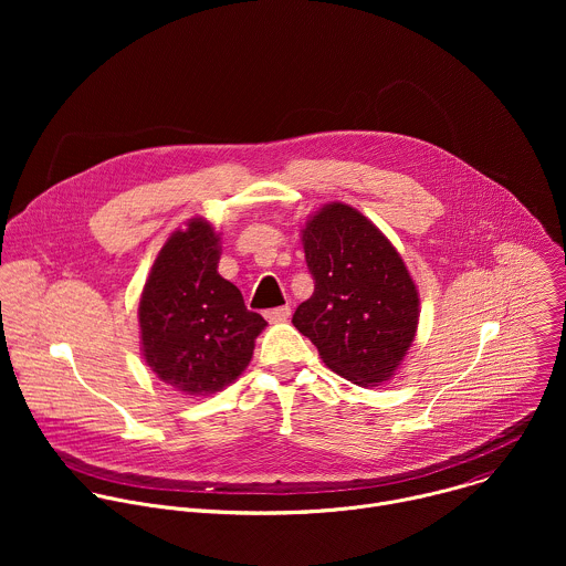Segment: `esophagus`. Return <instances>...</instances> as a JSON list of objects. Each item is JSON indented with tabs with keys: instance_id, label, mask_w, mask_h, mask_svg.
<instances>
[{
	"instance_id": "34e87169",
	"label": "esophagus",
	"mask_w": 566,
	"mask_h": 566,
	"mask_svg": "<svg viewBox=\"0 0 566 566\" xmlns=\"http://www.w3.org/2000/svg\"><path fill=\"white\" fill-rule=\"evenodd\" d=\"M264 315H266L269 322H284V319L291 317V306L284 304V306H277V308H269Z\"/></svg>"
}]
</instances>
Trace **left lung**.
I'll list each match as a JSON object with an SVG mask.
<instances>
[{
	"mask_svg": "<svg viewBox=\"0 0 566 566\" xmlns=\"http://www.w3.org/2000/svg\"><path fill=\"white\" fill-rule=\"evenodd\" d=\"M313 295L293 313L332 371L376 387L417 336L419 291L391 241L356 208L327 203L302 228Z\"/></svg>",
	"mask_w": 566,
	"mask_h": 566,
	"instance_id": "8db88e82",
	"label": "left lung"
}]
</instances>
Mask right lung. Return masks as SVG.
<instances>
[{
  "label": "right lung",
  "mask_w": 566,
  "mask_h": 566,
  "mask_svg": "<svg viewBox=\"0 0 566 566\" xmlns=\"http://www.w3.org/2000/svg\"><path fill=\"white\" fill-rule=\"evenodd\" d=\"M221 241L195 217L160 249L145 282L138 325L147 367L190 396L221 391L253 358L266 319L217 273Z\"/></svg>",
  "instance_id": "1"
}]
</instances>
